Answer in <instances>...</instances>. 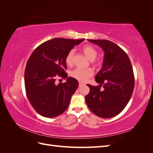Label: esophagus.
<instances>
[{
  "label": "esophagus",
  "instance_id": "34e87169",
  "mask_svg": "<svg viewBox=\"0 0 153 153\" xmlns=\"http://www.w3.org/2000/svg\"><path fill=\"white\" fill-rule=\"evenodd\" d=\"M84 85V83H83L82 82H79V85L82 86V85Z\"/></svg>",
  "mask_w": 153,
  "mask_h": 153
}]
</instances>
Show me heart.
Wrapping results in <instances>:
<instances>
[{
  "label": "heart",
  "mask_w": 153,
  "mask_h": 153,
  "mask_svg": "<svg viewBox=\"0 0 153 153\" xmlns=\"http://www.w3.org/2000/svg\"><path fill=\"white\" fill-rule=\"evenodd\" d=\"M82 52L91 61H93L97 57V55H98V51L96 50L93 46L91 45H85L82 48ZM73 50L69 51L66 55L65 61L68 65L72 64L73 62ZM70 75L73 78H75V79L84 82L93 75V71L91 69H82L80 68H76L71 72Z\"/></svg>",
  "instance_id": "heart-1"
}]
</instances>
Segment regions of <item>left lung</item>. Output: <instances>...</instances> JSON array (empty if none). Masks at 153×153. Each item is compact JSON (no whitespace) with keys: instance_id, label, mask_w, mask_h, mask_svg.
Wrapping results in <instances>:
<instances>
[{"instance_id":"obj_1","label":"left lung","mask_w":153,"mask_h":153,"mask_svg":"<svg viewBox=\"0 0 153 153\" xmlns=\"http://www.w3.org/2000/svg\"><path fill=\"white\" fill-rule=\"evenodd\" d=\"M100 47L105 53L103 66L96 75L99 86L87 84L85 96L88 107L101 118H111L121 113L133 94L135 78L130 60L118 45L106 39H88ZM102 85L104 88L100 90Z\"/></svg>"}]
</instances>
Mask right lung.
I'll return each mask as SVG.
<instances>
[{
  "label": "right lung",
  "mask_w": 153,
  "mask_h": 153,
  "mask_svg": "<svg viewBox=\"0 0 153 153\" xmlns=\"http://www.w3.org/2000/svg\"><path fill=\"white\" fill-rule=\"evenodd\" d=\"M84 40L54 38L40 45L30 56L24 75L26 94L33 108L42 116L57 117L68 108L78 82L68 77L65 83L57 84L56 80L68 77L66 55Z\"/></svg>",
  "instance_id": "right-lung-1"
}]
</instances>
